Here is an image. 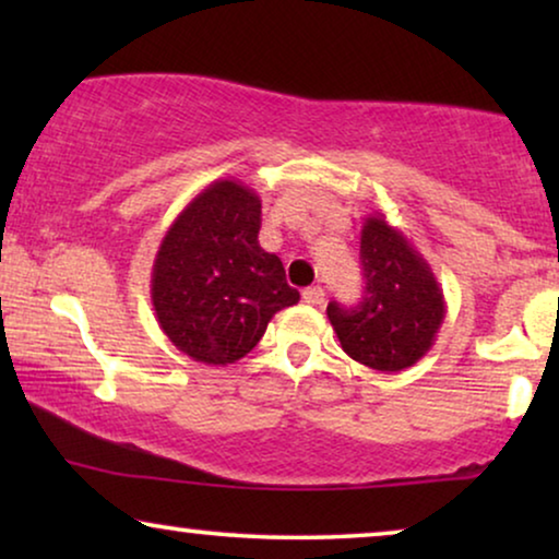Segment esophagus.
<instances>
[{
  "instance_id": "1",
  "label": "esophagus",
  "mask_w": 559,
  "mask_h": 559,
  "mask_svg": "<svg viewBox=\"0 0 559 559\" xmlns=\"http://www.w3.org/2000/svg\"><path fill=\"white\" fill-rule=\"evenodd\" d=\"M302 300L308 302V305H316V308H318V305H323V302H325L323 287H308V289H305V293H302Z\"/></svg>"
}]
</instances>
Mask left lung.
<instances>
[{
	"instance_id": "1",
	"label": "left lung",
	"mask_w": 559,
	"mask_h": 559,
	"mask_svg": "<svg viewBox=\"0 0 559 559\" xmlns=\"http://www.w3.org/2000/svg\"><path fill=\"white\" fill-rule=\"evenodd\" d=\"M364 297L354 308L328 305L341 348L369 369L392 373L415 366L438 338L445 297L427 259L384 213L361 226Z\"/></svg>"
}]
</instances>
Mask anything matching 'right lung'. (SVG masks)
I'll return each mask as SVG.
<instances>
[{"label":"right lung","mask_w":559,"mask_h":559,"mask_svg":"<svg viewBox=\"0 0 559 559\" xmlns=\"http://www.w3.org/2000/svg\"><path fill=\"white\" fill-rule=\"evenodd\" d=\"M259 216L254 190L221 178L159 241L150 287L157 323L198 364H236L262 341L274 312L300 300L280 257L259 247Z\"/></svg>","instance_id":"add662e5"}]
</instances>
